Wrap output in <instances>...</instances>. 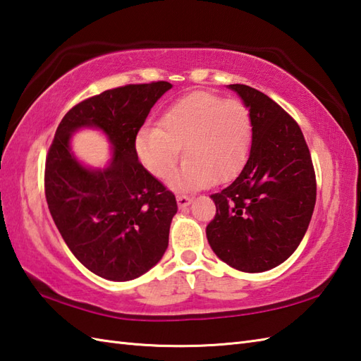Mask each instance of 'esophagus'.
<instances>
[{
    "label": "esophagus",
    "instance_id": "esophagus-1",
    "mask_svg": "<svg viewBox=\"0 0 361 361\" xmlns=\"http://www.w3.org/2000/svg\"><path fill=\"white\" fill-rule=\"evenodd\" d=\"M190 202H192V198L188 197V195H176V203H178V208H186V206L190 204Z\"/></svg>",
    "mask_w": 361,
    "mask_h": 361
}]
</instances>
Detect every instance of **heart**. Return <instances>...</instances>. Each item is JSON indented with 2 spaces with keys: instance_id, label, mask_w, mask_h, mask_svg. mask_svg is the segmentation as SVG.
I'll use <instances>...</instances> for the list:
<instances>
[{
  "instance_id": "heart-1",
  "label": "heart",
  "mask_w": 361,
  "mask_h": 361,
  "mask_svg": "<svg viewBox=\"0 0 361 361\" xmlns=\"http://www.w3.org/2000/svg\"><path fill=\"white\" fill-rule=\"evenodd\" d=\"M251 141L247 106L240 101L195 91L169 106L159 127H144L135 147L142 166L161 180L172 173L183 147L185 163L171 185L175 189H200L212 181L233 180L247 163Z\"/></svg>"
}]
</instances>
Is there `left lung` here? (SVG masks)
I'll use <instances>...</instances> for the list:
<instances>
[{
  "label": "left lung",
  "mask_w": 361,
  "mask_h": 361,
  "mask_svg": "<svg viewBox=\"0 0 361 361\" xmlns=\"http://www.w3.org/2000/svg\"><path fill=\"white\" fill-rule=\"evenodd\" d=\"M247 106L252 141L237 178L211 198L216 217L206 226L212 251L229 267L262 273L299 247L317 202V180L301 128L267 94L228 85Z\"/></svg>",
  "instance_id": "8db88e82"
}]
</instances>
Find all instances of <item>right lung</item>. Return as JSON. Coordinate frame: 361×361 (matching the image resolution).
<instances>
[{
    "instance_id": "right-lung-1",
    "label": "right lung",
    "mask_w": 361,
    "mask_h": 361,
    "mask_svg": "<svg viewBox=\"0 0 361 361\" xmlns=\"http://www.w3.org/2000/svg\"><path fill=\"white\" fill-rule=\"evenodd\" d=\"M169 82L126 85L93 96L65 114L46 158L44 194L59 233L79 262L124 282L155 267L178 211L175 195L137 161L136 135ZM94 128L112 144L105 168L75 157L72 135Z\"/></svg>"
}]
</instances>
